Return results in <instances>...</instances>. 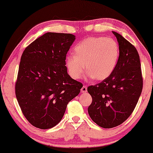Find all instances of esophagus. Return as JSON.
Listing matches in <instances>:
<instances>
[{
    "mask_svg": "<svg viewBox=\"0 0 153 153\" xmlns=\"http://www.w3.org/2000/svg\"><path fill=\"white\" fill-rule=\"evenodd\" d=\"M81 93H86V92H87V86H86V85H83V86L81 88Z\"/></svg>",
    "mask_w": 153,
    "mask_h": 153,
    "instance_id": "34e87169",
    "label": "esophagus"
}]
</instances>
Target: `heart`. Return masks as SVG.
Masks as SVG:
<instances>
[{
    "instance_id": "b5f03b06",
    "label": "heart",
    "mask_w": 153,
    "mask_h": 153,
    "mask_svg": "<svg viewBox=\"0 0 153 153\" xmlns=\"http://www.w3.org/2000/svg\"><path fill=\"white\" fill-rule=\"evenodd\" d=\"M74 54L67 56L65 65L69 74L80 79L84 72L95 81H103L114 72L119 58V46L111 37H91L74 47Z\"/></svg>"
}]
</instances>
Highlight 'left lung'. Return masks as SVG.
<instances>
[{"mask_svg":"<svg viewBox=\"0 0 153 153\" xmlns=\"http://www.w3.org/2000/svg\"><path fill=\"white\" fill-rule=\"evenodd\" d=\"M119 58L114 72L101 83L88 87L92 103L88 111L103 128L118 126L134 110L143 89L139 55L134 46L116 32Z\"/></svg>","mask_w":153,"mask_h":153,"instance_id":"left-lung-1","label":"left lung"}]
</instances>
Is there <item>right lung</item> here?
Masks as SVG:
<instances>
[{
	"instance_id": "obj_1",
	"label": "right lung",
	"mask_w": 153,
	"mask_h": 153,
	"mask_svg": "<svg viewBox=\"0 0 153 153\" xmlns=\"http://www.w3.org/2000/svg\"><path fill=\"white\" fill-rule=\"evenodd\" d=\"M75 36L47 33L23 52L15 83V94L29 123L46 129L61 120L69 102L79 95L83 84L70 76L66 55Z\"/></svg>"
}]
</instances>
